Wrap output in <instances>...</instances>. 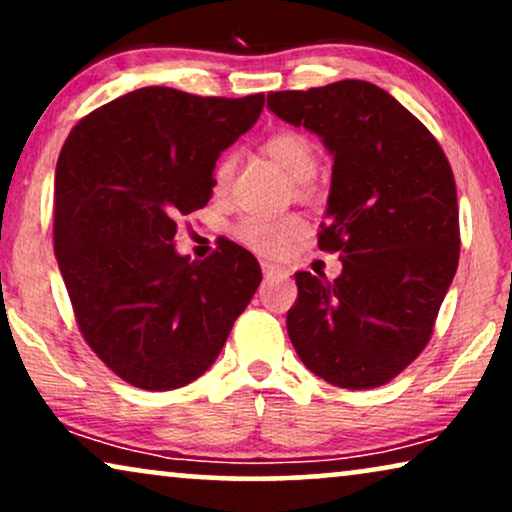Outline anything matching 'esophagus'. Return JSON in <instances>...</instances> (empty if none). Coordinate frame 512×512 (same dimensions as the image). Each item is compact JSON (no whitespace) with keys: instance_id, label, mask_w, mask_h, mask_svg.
I'll list each match as a JSON object with an SVG mask.
<instances>
[{"instance_id":"esophagus-1","label":"esophagus","mask_w":512,"mask_h":512,"mask_svg":"<svg viewBox=\"0 0 512 512\" xmlns=\"http://www.w3.org/2000/svg\"><path fill=\"white\" fill-rule=\"evenodd\" d=\"M263 277L265 279H286L289 277V272H286L284 268H277V265L263 263Z\"/></svg>"}]
</instances>
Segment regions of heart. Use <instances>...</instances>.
<instances>
[{
    "label": "heart",
    "instance_id": "b5f03b06",
    "mask_svg": "<svg viewBox=\"0 0 512 512\" xmlns=\"http://www.w3.org/2000/svg\"><path fill=\"white\" fill-rule=\"evenodd\" d=\"M263 151L289 174L293 181L305 184L314 177L317 170V149L305 135L293 130H282L270 135L263 142ZM235 153L226 151L214 163L212 186L214 193H226L235 174ZM303 233V219L298 216H244L237 223L235 235L249 249L263 256H279L289 249V244Z\"/></svg>",
    "mask_w": 512,
    "mask_h": 512
}]
</instances>
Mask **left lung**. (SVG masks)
Here are the masks:
<instances>
[{"label":"left lung","mask_w":512,"mask_h":512,"mask_svg":"<svg viewBox=\"0 0 512 512\" xmlns=\"http://www.w3.org/2000/svg\"><path fill=\"white\" fill-rule=\"evenodd\" d=\"M268 107L319 135L333 156L319 249L342 261L333 282L296 272L286 331L321 380L382 387L422 354L457 272L452 167L436 137L368 81L270 93Z\"/></svg>","instance_id":"obj_1"}]
</instances>
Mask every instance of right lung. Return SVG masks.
<instances>
[{
    "label": "right lung",
    "mask_w": 512,
    "mask_h": 512,
    "mask_svg": "<svg viewBox=\"0 0 512 512\" xmlns=\"http://www.w3.org/2000/svg\"><path fill=\"white\" fill-rule=\"evenodd\" d=\"M263 93L200 97L149 86L90 111L55 167L53 240L76 324L132 387L198 380L261 284L226 242L205 261L174 249L179 216L212 198V170L263 111Z\"/></svg>",
    "instance_id": "right-lung-1"
}]
</instances>
